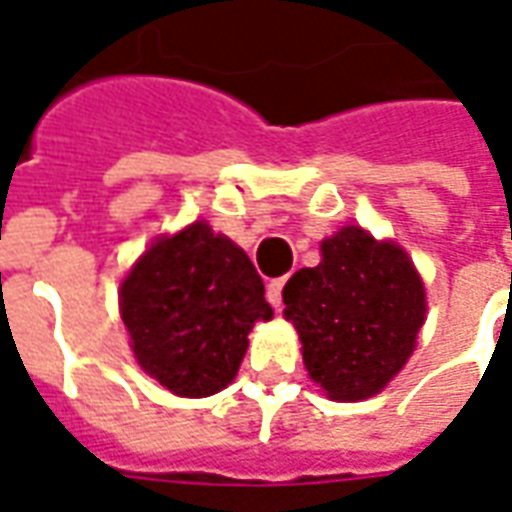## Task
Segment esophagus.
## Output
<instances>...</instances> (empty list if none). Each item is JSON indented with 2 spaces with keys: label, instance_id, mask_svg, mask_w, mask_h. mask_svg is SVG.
Returning <instances> with one entry per match:
<instances>
[{
  "label": "esophagus",
  "instance_id": "34e87169",
  "mask_svg": "<svg viewBox=\"0 0 512 512\" xmlns=\"http://www.w3.org/2000/svg\"><path fill=\"white\" fill-rule=\"evenodd\" d=\"M285 282H288V277H279V279H271L266 288V296L268 301L274 304V307H279L282 304V288H285Z\"/></svg>",
  "mask_w": 512,
  "mask_h": 512
}]
</instances>
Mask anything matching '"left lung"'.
<instances>
[{"instance_id":"1","label":"left lung","mask_w":512,"mask_h":512,"mask_svg":"<svg viewBox=\"0 0 512 512\" xmlns=\"http://www.w3.org/2000/svg\"><path fill=\"white\" fill-rule=\"evenodd\" d=\"M282 290L285 318L301 340L304 365L332 400L381 392L414 351L425 321V288L397 244L343 227Z\"/></svg>"}]
</instances>
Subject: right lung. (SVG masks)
<instances>
[{
  "instance_id": "1",
  "label": "right lung",
  "mask_w": 512,
  "mask_h": 512,
  "mask_svg": "<svg viewBox=\"0 0 512 512\" xmlns=\"http://www.w3.org/2000/svg\"><path fill=\"white\" fill-rule=\"evenodd\" d=\"M120 315L145 373L175 395L208 397L233 381L246 334L274 312L244 249L194 222L131 268Z\"/></svg>"
}]
</instances>
